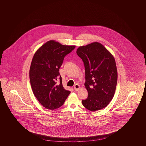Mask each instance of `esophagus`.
Segmentation results:
<instances>
[{
  "mask_svg": "<svg viewBox=\"0 0 146 146\" xmlns=\"http://www.w3.org/2000/svg\"><path fill=\"white\" fill-rule=\"evenodd\" d=\"M80 89V85H78V84H76L74 86V89L75 91H78V90Z\"/></svg>",
  "mask_w": 146,
  "mask_h": 146,
  "instance_id": "obj_1",
  "label": "esophagus"
}]
</instances>
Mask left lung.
<instances>
[{"label":"left lung","mask_w":146,"mask_h":146,"mask_svg":"<svg viewBox=\"0 0 146 146\" xmlns=\"http://www.w3.org/2000/svg\"><path fill=\"white\" fill-rule=\"evenodd\" d=\"M76 54L84 64L85 86L88 92L82 104L90 111L103 109L111 101L115 91L118 73L115 59L98 42L80 46Z\"/></svg>","instance_id":"8db88e82"}]
</instances>
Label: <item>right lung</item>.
<instances>
[{
  "label": "right lung",
  "mask_w": 146,
  "mask_h": 146,
  "mask_svg": "<svg viewBox=\"0 0 146 146\" xmlns=\"http://www.w3.org/2000/svg\"><path fill=\"white\" fill-rule=\"evenodd\" d=\"M75 48L74 45H63L50 40L34 55L29 70L31 85L38 101L47 109L52 110L60 107L70 95V91L63 86L59 69L64 57ZM58 77L59 84L56 82Z\"/></svg>",
  "instance_id": "add662e5"
}]
</instances>
